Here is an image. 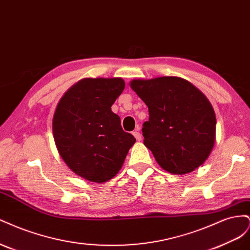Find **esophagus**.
<instances>
[{"label":"esophagus","instance_id":"1","mask_svg":"<svg viewBox=\"0 0 250 250\" xmlns=\"http://www.w3.org/2000/svg\"><path fill=\"white\" fill-rule=\"evenodd\" d=\"M133 135H134V138L137 139L138 141H141L142 140V134L137 130V131H133Z\"/></svg>","mask_w":250,"mask_h":250}]
</instances>
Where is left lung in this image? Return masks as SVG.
I'll return each mask as SVG.
<instances>
[{
  "instance_id": "1",
  "label": "left lung",
  "mask_w": 250,
  "mask_h": 250,
  "mask_svg": "<svg viewBox=\"0 0 250 250\" xmlns=\"http://www.w3.org/2000/svg\"><path fill=\"white\" fill-rule=\"evenodd\" d=\"M130 86L148 106L144 145L157 164L170 173L186 174L206 162L216 135V116L208 98L179 77L133 80Z\"/></svg>"
}]
</instances>
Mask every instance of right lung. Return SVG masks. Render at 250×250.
<instances>
[{"label": "right lung", "instance_id": "right-lung-1", "mask_svg": "<svg viewBox=\"0 0 250 250\" xmlns=\"http://www.w3.org/2000/svg\"><path fill=\"white\" fill-rule=\"evenodd\" d=\"M124 87L121 78H86L67 90L57 105L53 135L58 152L73 172L87 180L112 178L135 143L111 111Z\"/></svg>", "mask_w": 250, "mask_h": 250}]
</instances>
